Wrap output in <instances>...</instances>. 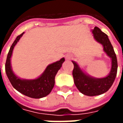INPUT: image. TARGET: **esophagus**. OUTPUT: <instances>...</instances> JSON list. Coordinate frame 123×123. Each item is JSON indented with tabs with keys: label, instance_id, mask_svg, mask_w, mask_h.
<instances>
[{
	"label": "esophagus",
	"instance_id": "obj_1",
	"mask_svg": "<svg viewBox=\"0 0 123 123\" xmlns=\"http://www.w3.org/2000/svg\"><path fill=\"white\" fill-rule=\"evenodd\" d=\"M70 59H71V56L70 55H66V59L67 60H70Z\"/></svg>",
	"mask_w": 123,
	"mask_h": 123
}]
</instances>
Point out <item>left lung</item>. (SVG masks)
<instances>
[{
	"label": "left lung",
	"mask_w": 123,
	"mask_h": 123,
	"mask_svg": "<svg viewBox=\"0 0 123 123\" xmlns=\"http://www.w3.org/2000/svg\"><path fill=\"white\" fill-rule=\"evenodd\" d=\"M92 32L95 40L102 45L103 51L111 59V67L107 76L97 78L84 72L76 62L72 61L74 64L72 76L75 86L82 93L88 96L99 95L107 92L115 81L118 68L116 55L107 35L98 27H95Z\"/></svg>",
	"instance_id": "8db88e82"
}]
</instances>
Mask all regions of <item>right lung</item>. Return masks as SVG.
Returning a JSON list of instances; mask_svg holds the SVG:
<instances>
[{
	"instance_id": "obj_1",
	"label": "right lung",
	"mask_w": 123,
	"mask_h": 123,
	"mask_svg": "<svg viewBox=\"0 0 123 123\" xmlns=\"http://www.w3.org/2000/svg\"><path fill=\"white\" fill-rule=\"evenodd\" d=\"M24 32L18 35L10 47L7 55L5 64V70L12 86L19 92L28 97L39 99L45 97L51 93L55 85V78L56 73L61 68L65 59L62 58L60 61L49 64L44 72L37 78L28 80L20 78L15 74L11 66V57L15 45L22 37Z\"/></svg>"
}]
</instances>
